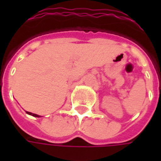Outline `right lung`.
I'll list each match as a JSON object with an SVG mask.
<instances>
[{
	"instance_id": "1",
	"label": "right lung",
	"mask_w": 161,
	"mask_h": 161,
	"mask_svg": "<svg viewBox=\"0 0 161 161\" xmlns=\"http://www.w3.org/2000/svg\"><path fill=\"white\" fill-rule=\"evenodd\" d=\"M26 113H27L28 115H32L33 116H35V117H40V115H36V114H33V113H31V112H26Z\"/></svg>"
}]
</instances>
